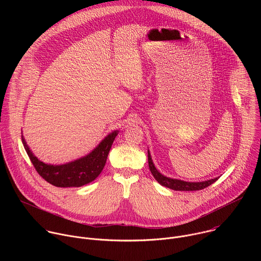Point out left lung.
<instances>
[{
	"label": "left lung",
	"mask_w": 261,
	"mask_h": 261,
	"mask_svg": "<svg viewBox=\"0 0 261 261\" xmlns=\"http://www.w3.org/2000/svg\"><path fill=\"white\" fill-rule=\"evenodd\" d=\"M147 160H148V167H150V170L152 172V174L154 175V177L156 178V180L164 186V187H167L169 189L175 190V191H197V190H202L206 187H208L210 185H212L213 182H215L218 177L216 178H212L208 180H204V181H199V182H190V181H184V180H179V179H174V178H170V177H166L164 175H162L154 166V163L152 161L150 152L147 151Z\"/></svg>",
	"instance_id": "8db88e82"
}]
</instances>
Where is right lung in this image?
Wrapping results in <instances>:
<instances>
[{"label": "right lung", "instance_id": "right-lung-1", "mask_svg": "<svg viewBox=\"0 0 261 261\" xmlns=\"http://www.w3.org/2000/svg\"><path fill=\"white\" fill-rule=\"evenodd\" d=\"M117 134L118 131L110 133L91 154L64 165H49L41 162L33 155L22 136L21 140L36 171L46 181L56 187H82L101 173Z\"/></svg>", "mask_w": 261, "mask_h": 261}]
</instances>
